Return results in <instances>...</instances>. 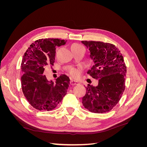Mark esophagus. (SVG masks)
I'll return each mask as SVG.
<instances>
[{
  "mask_svg": "<svg viewBox=\"0 0 147 147\" xmlns=\"http://www.w3.org/2000/svg\"><path fill=\"white\" fill-rule=\"evenodd\" d=\"M70 84L71 85H77V84H79V82L76 81V80H72L70 81Z\"/></svg>",
  "mask_w": 147,
  "mask_h": 147,
  "instance_id": "34e87169",
  "label": "esophagus"
}]
</instances>
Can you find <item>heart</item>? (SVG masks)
Returning <instances> with one entry per match:
<instances>
[{"mask_svg": "<svg viewBox=\"0 0 147 147\" xmlns=\"http://www.w3.org/2000/svg\"><path fill=\"white\" fill-rule=\"evenodd\" d=\"M81 46H82V45H80V44L74 43L72 45V48H73V47H81ZM80 69L72 68L69 70V73L70 74V75H72V76L74 77H78L79 74H80Z\"/></svg>", "mask_w": 147, "mask_h": 147, "instance_id": "1", "label": "heart"}]
</instances>
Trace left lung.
<instances>
[{"label":"left lung","instance_id":"1","mask_svg":"<svg viewBox=\"0 0 147 147\" xmlns=\"http://www.w3.org/2000/svg\"><path fill=\"white\" fill-rule=\"evenodd\" d=\"M90 51L94 62L88 74L99 83L88 84L82 98L84 108L91 112L103 113L116 105L125 90L126 66L121 52L113 44L96 41H82Z\"/></svg>","mask_w":147,"mask_h":147}]
</instances>
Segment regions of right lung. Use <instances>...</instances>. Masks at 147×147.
Returning a JSON list of instances; mask_svg holds the SVG:
<instances>
[{
  "label": "right lung",
  "instance_id": "right-lung-1",
  "mask_svg": "<svg viewBox=\"0 0 147 147\" xmlns=\"http://www.w3.org/2000/svg\"><path fill=\"white\" fill-rule=\"evenodd\" d=\"M66 42L59 38L39 39L24 53L21 65V88L26 99L35 109L52 110L67 94L70 84L67 75H61L54 83L43 74L47 65L55 63L56 47L64 45Z\"/></svg>",
  "mask_w": 147,
  "mask_h": 147
}]
</instances>
